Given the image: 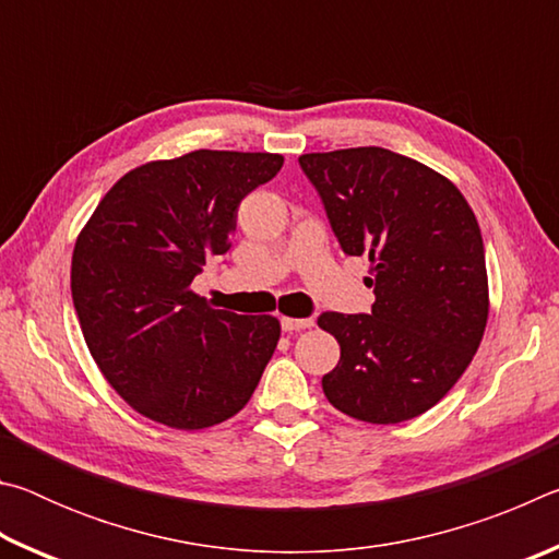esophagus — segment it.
<instances>
[{"instance_id": "obj_1", "label": "esophagus", "mask_w": 559, "mask_h": 559, "mask_svg": "<svg viewBox=\"0 0 559 559\" xmlns=\"http://www.w3.org/2000/svg\"><path fill=\"white\" fill-rule=\"evenodd\" d=\"M313 325V318H281V328L286 333H293V330H306Z\"/></svg>"}]
</instances>
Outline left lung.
<instances>
[{
  "instance_id": "obj_1",
  "label": "left lung",
  "mask_w": 559,
  "mask_h": 559,
  "mask_svg": "<svg viewBox=\"0 0 559 559\" xmlns=\"http://www.w3.org/2000/svg\"><path fill=\"white\" fill-rule=\"evenodd\" d=\"M347 257L367 253L372 313H333L340 362L328 402L370 424L431 409L466 372L488 320L486 251L476 216L447 177L384 147L298 157Z\"/></svg>"
}]
</instances>
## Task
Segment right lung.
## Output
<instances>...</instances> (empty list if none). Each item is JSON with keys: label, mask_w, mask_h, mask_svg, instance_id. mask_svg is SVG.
<instances>
[{"label": "right lung", "mask_w": 559, "mask_h": 559, "mask_svg": "<svg viewBox=\"0 0 559 559\" xmlns=\"http://www.w3.org/2000/svg\"><path fill=\"white\" fill-rule=\"evenodd\" d=\"M281 155L194 150L120 177L73 249L71 293L100 372L132 409L173 429L241 412L278 345L271 316L216 310L192 290L231 249L236 212Z\"/></svg>", "instance_id": "right-lung-1"}]
</instances>
